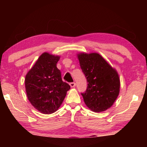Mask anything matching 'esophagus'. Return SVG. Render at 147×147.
<instances>
[{"label": "esophagus", "instance_id": "obj_1", "mask_svg": "<svg viewBox=\"0 0 147 147\" xmlns=\"http://www.w3.org/2000/svg\"><path fill=\"white\" fill-rule=\"evenodd\" d=\"M69 85H70L71 88H74V87L76 86V84L74 82H71V83L69 84Z\"/></svg>", "mask_w": 147, "mask_h": 147}]
</instances>
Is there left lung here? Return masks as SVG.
Listing matches in <instances>:
<instances>
[{
	"instance_id": "8db88e82",
	"label": "left lung",
	"mask_w": 147,
	"mask_h": 147,
	"mask_svg": "<svg viewBox=\"0 0 147 147\" xmlns=\"http://www.w3.org/2000/svg\"><path fill=\"white\" fill-rule=\"evenodd\" d=\"M77 57L88 83L86 91L82 93L86 105L94 112L107 110L120 91L117 71L96 53H80Z\"/></svg>"
}]
</instances>
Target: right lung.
<instances>
[{"label": "right lung", "instance_id": "obj_1", "mask_svg": "<svg viewBox=\"0 0 147 147\" xmlns=\"http://www.w3.org/2000/svg\"><path fill=\"white\" fill-rule=\"evenodd\" d=\"M60 56L43 53L27 73L24 80L28 100L37 110L51 114L59 109L70 86L62 81L56 64Z\"/></svg>", "mask_w": 147, "mask_h": 147}]
</instances>
